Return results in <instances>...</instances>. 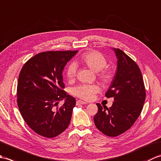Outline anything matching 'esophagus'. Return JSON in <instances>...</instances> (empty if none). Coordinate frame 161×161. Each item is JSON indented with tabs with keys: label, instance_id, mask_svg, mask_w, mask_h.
Wrapping results in <instances>:
<instances>
[{
	"label": "esophagus",
	"instance_id": "esophagus-1",
	"mask_svg": "<svg viewBox=\"0 0 161 161\" xmlns=\"http://www.w3.org/2000/svg\"><path fill=\"white\" fill-rule=\"evenodd\" d=\"M87 104L86 102H85L84 101H81V100H77L76 102V104L77 105H80V104Z\"/></svg>",
	"mask_w": 161,
	"mask_h": 161
}]
</instances>
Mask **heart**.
<instances>
[{"label":"heart","instance_id":"1","mask_svg":"<svg viewBox=\"0 0 161 161\" xmlns=\"http://www.w3.org/2000/svg\"><path fill=\"white\" fill-rule=\"evenodd\" d=\"M83 62L95 72H98V76L102 81L108 82L113 77L112 73L110 70L105 68L107 65L106 58L97 51H89L85 53L81 56ZM77 70V65L75 62H71L66 68V77L68 80H73L76 76ZM100 88L96 85L80 84L75 87L72 90V93L84 100H91L93 99L95 95L98 93Z\"/></svg>","mask_w":161,"mask_h":161}]
</instances>
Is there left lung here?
<instances>
[{"label":"left lung","mask_w":161,"mask_h":161,"mask_svg":"<svg viewBox=\"0 0 161 161\" xmlns=\"http://www.w3.org/2000/svg\"><path fill=\"white\" fill-rule=\"evenodd\" d=\"M117 57V69L105 96L114 97L108 108L97 103L94 116L96 127L104 134L115 137L134 124L142 110L146 92L138 66L119 48H113Z\"/></svg>","instance_id":"1"}]
</instances>
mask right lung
Listing matches in <instances>:
<instances>
[{
    "instance_id": "obj_1",
    "label": "right lung",
    "mask_w": 161,
    "mask_h": 161,
    "mask_svg": "<svg viewBox=\"0 0 161 161\" xmlns=\"http://www.w3.org/2000/svg\"><path fill=\"white\" fill-rule=\"evenodd\" d=\"M77 51H47L24 64L17 84V104L24 120L37 134L52 138L69 125L75 98L66 94L62 73ZM64 98L61 107L57 105Z\"/></svg>"
}]
</instances>
